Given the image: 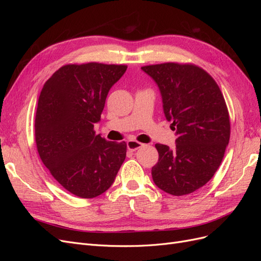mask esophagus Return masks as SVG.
Wrapping results in <instances>:
<instances>
[{
	"label": "esophagus",
	"instance_id": "obj_1",
	"mask_svg": "<svg viewBox=\"0 0 261 261\" xmlns=\"http://www.w3.org/2000/svg\"><path fill=\"white\" fill-rule=\"evenodd\" d=\"M144 145L141 143H138L136 140H128L127 141V149L130 150V151H136L137 149L141 148Z\"/></svg>",
	"mask_w": 261,
	"mask_h": 261
}]
</instances>
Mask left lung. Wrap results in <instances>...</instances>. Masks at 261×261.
<instances>
[{
  "instance_id": "1",
  "label": "left lung",
  "mask_w": 261,
  "mask_h": 261,
  "mask_svg": "<svg viewBox=\"0 0 261 261\" xmlns=\"http://www.w3.org/2000/svg\"><path fill=\"white\" fill-rule=\"evenodd\" d=\"M156 84L175 147L156 144L154 184L173 196L194 193L215 175L230 140V118L219 86L202 68L163 63L141 67Z\"/></svg>"
}]
</instances>
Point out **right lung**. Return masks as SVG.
I'll list each match as a JSON object with an SVG mask.
<instances>
[{
    "mask_svg": "<svg viewBox=\"0 0 261 261\" xmlns=\"http://www.w3.org/2000/svg\"><path fill=\"white\" fill-rule=\"evenodd\" d=\"M126 65L69 64L45 82L38 100L35 136L39 155L52 176L81 198H94L113 184L126 144L96 135L106 99Z\"/></svg>",
    "mask_w": 261,
    "mask_h": 261,
    "instance_id": "1",
    "label": "right lung"
}]
</instances>
